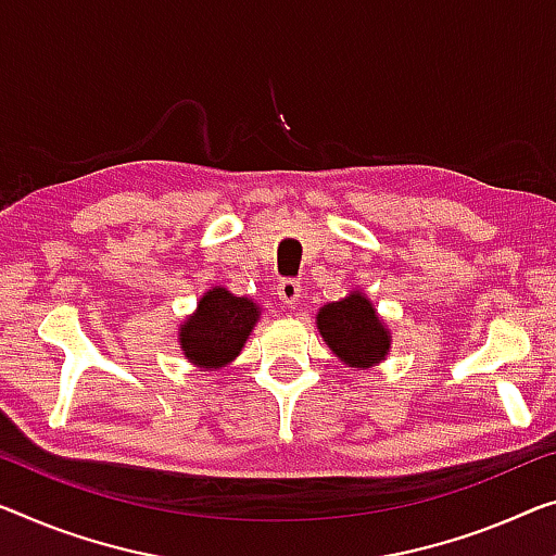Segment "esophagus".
I'll return each mask as SVG.
<instances>
[{
	"instance_id": "1",
	"label": "esophagus",
	"mask_w": 556,
	"mask_h": 556,
	"mask_svg": "<svg viewBox=\"0 0 556 556\" xmlns=\"http://www.w3.org/2000/svg\"><path fill=\"white\" fill-rule=\"evenodd\" d=\"M277 294L285 304H296L302 296V285L296 279H281L277 285Z\"/></svg>"
}]
</instances>
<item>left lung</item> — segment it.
Masks as SVG:
<instances>
[{"label":"left lung","mask_w":556,"mask_h":556,"mask_svg":"<svg viewBox=\"0 0 556 556\" xmlns=\"http://www.w3.org/2000/svg\"><path fill=\"white\" fill-rule=\"evenodd\" d=\"M317 329L331 354L357 371L379 367L392 350V331L362 289L319 306Z\"/></svg>","instance_id":"1"}]
</instances>
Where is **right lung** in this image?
I'll return each mask as SVG.
<instances>
[{"label": "right lung", "instance_id": "add662e5", "mask_svg": "<svg viewBox=\"0 0 556 556\" xmlns=\"http://www.w3.org/2000/svg\"><path fill=\"white\" fill-rule=\"evenodd\" d=\"M260 319L262 306L250 296L212 287L179 325V350L199 371H217L242 354Z\"/></svg>", "mask_w": 556, "mask_h": 556}]
</instances>
